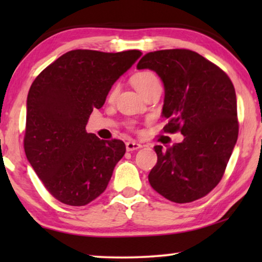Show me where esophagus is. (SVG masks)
<instances>
[{
    "label": "esophagus",
    "mask_w": 262,
    "mask_h": 262,
    "mask_svg": "<svg viewBox=\"0 0 262 262\" xmlns=\"http://www.w3.org/2000/svg\"><path fill=\"white\" fill-rule=\"evenodd\" d=\"M142 148V144H139L137 142L134 141H128L126 142V150L127 151H134V150H138Z\"/></svg>",
    "instance_id": "1"
}]
</instances>
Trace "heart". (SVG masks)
I'll return each instance as SVG.
<instances>
[{"label": "heart", "mask_w": 262, "mask_h": 262, "mask_svg": "<svg viewBox=\"0 0 262 262\" xmlns=\"http://www.w3.org/2000/svg\"><path fill=\"white\" fill-rule=\"evenodd\" d=\"M132 84H134V87L142 94L143 92L146 91V89L161 83H160L159 76H157L155 73H152V71L150 70H143L132 76ZM118 89H119V85L118 84L112 85V88L110 89V93H108V100H113L116 98Z\"/></svg>", "instance_id": "b5f03b06"}]
</instances>
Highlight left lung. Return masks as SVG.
Listing matches in <instances>:
<instances>
[{
    "mask_svg": "<svg viewBox=\"0 0 262 262\" xmlns=\"http://www.w3.org/2000/svg\"><path fill=\"white\" fill-rule=\"evenodd\" d=\"M137 69L155 71L163 82L164 132L184 135L181 143L154 146L150 185L178 204L203 198L221 181L237 141L234 84L221 68L185 49L146 53Z\"/></svg>",
    "mask_w": 262,
    "mask_h": 262,
    "instance_id": "8db88e82",
    "label": "left lung"
}]
</instances>
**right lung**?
<instances>
[{
  "label": "right lung",
  "mask_w": 262,
  "mask_h": 262,
  "mask_svg": "<svg viewBox=\"0 0 262 262\" xmlns=\"http://www.w3.org/2000/svg\"><path fill=\"white\" fill-rule=\"evenodd\" d=\"M142 56L73 50L38 75L27 96L24 146L45 188L60 203L87 205L105 191L126 148L85 131L114 82Z\"/></svg>",
  "instance_id": "obj_1"
}]
</instances>
